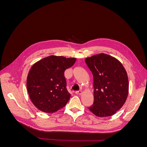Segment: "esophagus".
I'll list each match as a JSON object with an SVG mask.
<instances>
[{
	"label": "esophagus",
	"mask_w": 147,
	"mask_h": 147,
	"mask_svg": "<svg viewBox=\"0 0 147 147\" xmlns=\"http://www.w3.org/2000/svg\"><path fill=\"white\" fill-rule=\"evenodd\" d=\"M82 91L81 90L75 92V94H77V95H80V94H82Z\"/></svg>",
	"instance_id": "34e87169"
}]
</instances>
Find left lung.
Listing matches in <instances>:
<instances>
[{"mask_svg":"<svg viewBox=\"0 0 147 147\" xmlns=\"http://www.w3.org/2000/svg\"><path fill=\"white\" fill-rule=\"evenodd\" d=\"M93 75L94 103L88 109L98 117H110L125 103L129 92L128 77L120 62L100 53L85 59Z\"/></svg>","mask_w":147,"mask_h":147,"instance_id":"1","label":"left lung"}]
</instances>
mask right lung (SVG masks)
I'll return each mask as SVG.
<instances>
[{"label": "right lung", "mask_w": 147, "mask_h": 147, "mask_svg": "<svg viewBox=\"0 0 147 147\" xmlns=\"http://www.w3.org/2000/svg\"><path fill=\"white\" fill-rule=\"evenodd\" d=\"M75 61V57L50 56L32 65L26 86L31 101L38 110L51 113L66 105L70 94L66 89L64 71Z\"/></svg>", "instance_id": "add662e5"}]
</instances>
